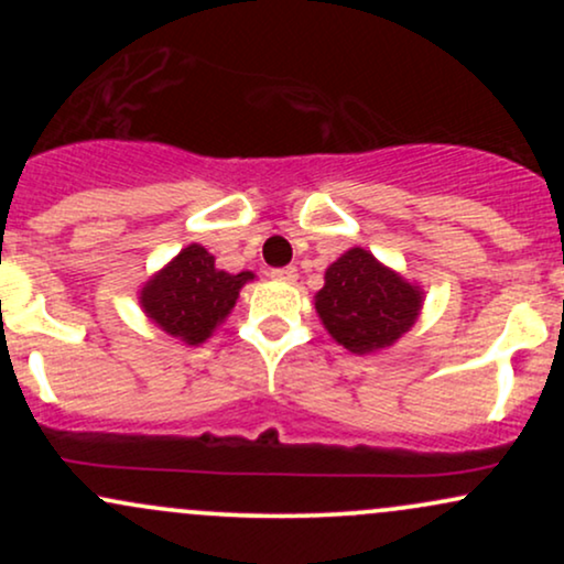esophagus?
<instances>
[{
    "instance_id": "1",
    "label": "esophagus",
    "mask_w": 564,
    "mask_h": 564,
    "mask_svg": "<svg viewBox=\"0 0 564 564\" xmlns=\"http://www.w3.org/2000/svg\"><path fill=\"white\" fill-rule=\"evenodd\" d=\"M296 268H275L273 273H270V278H275V281H281V283H294L296 281Z\"/></svg>"
}]
</instances>
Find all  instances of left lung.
Segmentation results:
<instances>
[{
	"instance_id": "8db88e82",
	"label": "left lung",
	"mask_w": 564,
	"mask_h": 564,
	"mask_svg": "<svg viewBox=\"0 0 564 564\" xmlns=\"http://www.w3.org/2000/svg\"><path fill=\"white\" fill-rule=\"evenodd\" d=\"M422 302V289L360 246L328 264L326 283L315 294L326 332L355 355L394 345L416 323Z\"/></svg>"
}]
</instances>
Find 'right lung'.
I'll use <instances>...</instances> for the list:
<instances>
[{"mask_svg": "<svg viewBox=\"0 0 564 564\" xmlns=\"http://www.w3.org/2000/svg\"><path fill=\"white\" fill-rule=\"evenodd\" d=\"M249 281H254V273L217 270L215 257L200 243H191L142 286L140 307L161 332L185 345H200L228 318L238 291Z\"/></svg>", "mask_w": 564, "mask_h": 564, "instance_id": "right-lung-1", "label": "right lung"}]
</instances>
